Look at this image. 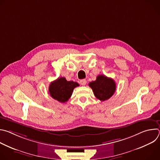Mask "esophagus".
Returning a JSON list of instances; mask_svg holds the SVG:
<instances>
[{"label":"esophagus","instance_id":"esophagus-1","mask_svg":"<svg viewBox=\"0 0 160 160\" xmlns=\"http://www.w3.org/2000/svg\"><path fill=\"white\" fill-rule=\"evenodd\" d=\"M80 84H81V85H86L87 80H86L85 79H82V80H80Z\"/></svg>","mask_w":160,"mask_h":160}]
</instances>
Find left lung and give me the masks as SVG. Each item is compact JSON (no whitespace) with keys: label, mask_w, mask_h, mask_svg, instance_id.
I'll return each instance as SVG.
<instances>
[{"label":"left lung","mask_w":160,"mask_h":160,"mask_svg":"<svg viewBox=\"0 0 160 160\" xmlns=\"http://www.w3.org/2000/svg\"><path fill=\"white\" fill-rule=\"evenodd\" d=\"M88 85L92 89L96 98L102 101L109 99L116 90L115 82L103 75H98L96 80L90 82Z\"/></svg>","instance_id":"8db88e82"}]
</instances>
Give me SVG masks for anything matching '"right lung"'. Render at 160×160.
I'll return each mask as SVG.
<instances>
[{
  "instance_id": "1",
  "label": "right lung",
  "mask_w": 160,
  "mask_h": 160,
  "mask_svg": "<svg viewBox=\"0 0 160 160\" xmlns=\"http://www.w3.org/2000/svg\"><path fill=\"white\" fill-rule=\"evenodd\" d=\"M78 86L77 82L67 81L65 78L60 77L51 83L49 92L53 99L64 103L71 98L73 89Z\"/></svg>"
}]
</instances>
